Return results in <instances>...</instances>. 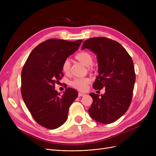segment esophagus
<instances>
[{"label": "esophagus", "instance_id": "obj_1", "mask_svg": "<svg viewBox=\"0 0 156 156\" xmlns=\"http://www.w3.org/2000/svg\"><path fill=\"white\" fill-rule=\"evenodd\" d=\"M83 95H85V94H83V93H81V92L78 93V97H81V96H83Z\"/></svg>", "mask_w": 156, "mask_h": 156}]
</instances>
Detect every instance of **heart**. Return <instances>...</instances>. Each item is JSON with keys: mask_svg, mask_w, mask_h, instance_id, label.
I'll return each instance as SVG.
<instances>
[{"mask_svg": "<svg viewBox=\"0 0 156 156\" xmlns=\"http://www.w3.org/2000/svg\"><path fill=\"white\" fill-rule=\"evenodd\" d=\"M75 58L85 66H87L89 69H91V66L94 62V57L90 53L86 51L81 52L76 55ZM62 70L64 73H68L69 72L70 62L69 59H66L63 62L62 64ZM90 82V80L88 78H76L71 81L70 85L78 90H84L87 85Z\"/></svg>", "mask_w": 156, "mask_h": 156, "instance_id": "obj_1", "label": "heart"}]
</instances>
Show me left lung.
Returning <instances> with one entry per match:
<instances>
[{
    "mask_svg": "<svg viewBox=\"0 0 156 156\" xmlns=\"http://www.w3.org/2000/svg\"><path fill=\"white\" fill-rule=\"evenodd\" d=\"M88 48L96 55L99 76L93 84L95 90L105 88L104 94H90L93 102L88 109L90 117L103 124H110L128 109L135 82L132 57L116 41L104 37L85 40L81 49Z\"/></svg>",
    "mask_w": 156,
    "mask_h": 156,
    "instance_id": "1",
    "label": "left lung"
}]
</instances>
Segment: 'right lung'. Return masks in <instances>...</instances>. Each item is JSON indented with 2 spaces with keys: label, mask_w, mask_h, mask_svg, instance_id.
Returning a JSON list of instances; mask_svg holds the SVG:
<instances>
[{
  "label": "right lung",
  "mask_w": 156,
  "mask_h": 156,
  "mask_svg": "<svg viewBox=\"0 0 156 156\" xmlns=\"http://www.w3.org/2000/svg\"><path fill=\"white\" fill-rule=\"evenodd\" d=\"M82 42L48 39L31 52L23 68V99L35 121L46 128L53 129L62 125L68 119L70 105L78 97V92L71 88L60 95L54 85L63 76V62Z\"/></svg>",
  "instance_id": "add662e5"
}]
</instances>
